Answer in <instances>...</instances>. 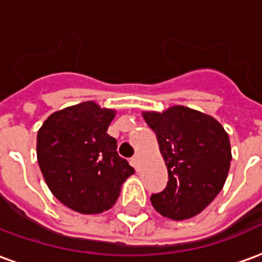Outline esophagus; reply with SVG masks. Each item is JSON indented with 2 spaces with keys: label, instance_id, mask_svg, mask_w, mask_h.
<instances>
[{
  "label": "esophagus",
  "instance_id": "esophagus-1",
  "mask_svg": "<svg viewBox=\"0 0 262 262\" xmlns=\"http://www.w3.org/2000/svg\"><path fill=\"white\" fill-rule=\"evenodd\" d=\"M139 161H140V156H139V154H136L135 157H132V160H130L132 165H133V167H135L136 170L139 168Z\"/></svg>",
  "mask_w": 262,
  "mask_h": 262
}]
</instances>
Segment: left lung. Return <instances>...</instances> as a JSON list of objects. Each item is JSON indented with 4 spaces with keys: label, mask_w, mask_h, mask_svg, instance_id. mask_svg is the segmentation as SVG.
<instances>
[{
    "label": "left lung",
    "mask_w": 262,
    "mask_h": 262,
    "mask_svg": "<svg viewBox=\"0 0 262 262\" xmlns=\"http://www.w3.org/2000/svg\"><path fill=\"white\" fill-rule=\"evenodd\" d=\"M167 165L168 182L151 205L171 220L191 219L217 196L230 170L227 132L210 115L182 105L163 112L143 111Z\"/></svg>",
    "instance_id": "8db88e82"
}]
</instances>
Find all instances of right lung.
<instances>
[{
  "instance_id": "obj_1",
  "label": "right lung",
  "mask_w": 262,
  "mask_h": 262,
  "mask_svg": "<svg viewBox=\"0 0 262 262\" xmlns=\"http://www.w3.org/2000/svg\"><path fill=\"white\" fill-rule=\"evenodd\" d=\"M115 115V109L86 101L53 112L37 132L43 178L54 196L78 213L112 208L123 182L135 172L108 135Z\"/></svg>"
}]
</instances>
